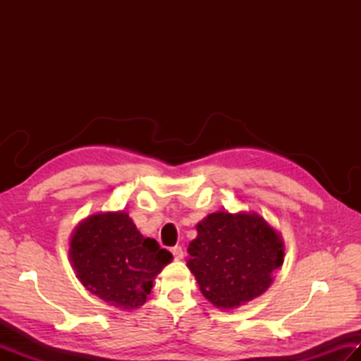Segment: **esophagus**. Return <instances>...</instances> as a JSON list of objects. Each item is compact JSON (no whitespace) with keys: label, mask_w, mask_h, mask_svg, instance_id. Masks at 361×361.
<instances>
[{"label":"esophagus","mask_w":361,"mask_h":361,"mask_svg":"<svg viewBox=\"0 0 361 361\" xmlns=\"http://www.w3.org/2000/svg\"><path fill=\"white\" fill-rule=\"evenodd\" d=\"M171 251H172L175 260H181L183 256H185V255H183V248L181 247H173Z\"/></svg>","instance_id":"1"}]
</instances>
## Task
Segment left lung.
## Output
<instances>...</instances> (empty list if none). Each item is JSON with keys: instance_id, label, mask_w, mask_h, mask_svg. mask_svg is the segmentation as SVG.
I'll return each mask as SVG.
<instances>
[{"instance_id": "obj_1", "label": "left lung", "mask_w": 361, "mask_h": 361, "mask_svg": "<svg viewBox=\"0 0 361 361\" xmlns=\"http://www.w3.org/2000/svg\"><path fill=\"white\" fill-rule=\"evenodd\" d=\"M197 231L188 247V267L204 298L220 309L262 295L283 262L279 234L256 214L212 212Z\"/></svg>"}]
</instances>
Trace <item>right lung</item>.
I'll return each instance as SVG.
<instances>
[{
    "mask_svg": "<svg viewBox=\"0 0 361 361\" xmlns=\"http://www.w3.org/2000/svg\"><path fill=\"white\" fill-rule=\"evenodd\" d=\"M80 282L114 307L136 309L145 302L153 279L172 255L142 237L126 212H104L75 228L70 250Z\"/></svg>",
    "mask_w": 361,
    "mask_h": 361,
    "instance_id": "obj_1",
    "label": "right lung"
}]
</instances>
